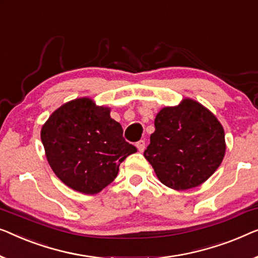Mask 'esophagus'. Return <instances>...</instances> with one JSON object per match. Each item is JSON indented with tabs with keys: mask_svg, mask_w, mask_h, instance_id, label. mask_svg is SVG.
<instances>
[{
	"mask_svg": "<svg viewBox=\"0 0 258 258\" xmlns=\"http://www.w3.org/2000/svg\"><path fill=\"white\" fill-rule=\"evenodd\" d=\"M136 148H137V150L140 151V152H143L144 149H145V142L143 140L138 141L137 143H136Z\"/></svg>",
	"mask_w": 258,
	"mask_h": 258,
	"instance_id": "34e87169",
	"label": "esophagus"
}]
</instances>
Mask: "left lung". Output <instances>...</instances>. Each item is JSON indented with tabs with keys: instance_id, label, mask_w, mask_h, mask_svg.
I'll use <instances>...</instances> for the list:
<instances>
[{
	"instance_id": "obj_1",
	"label": "left lung",
	"mask_w": 258,
	"mask_h": 258,
	"mask_svg": "<svg viewBox=\"0 0 258 258\" xmlns=\"http://www.w3.org/2000/svg\"><path fill=\"white\" fill-rule=\"evenodd\" d=\"M155 128L144 157L167 187H197L222 163L225 130L215 115L196 100L186 98L178 106L162 108Z\"/></svg>"
}]
</instances>
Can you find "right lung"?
Instances as JSON below:
<instances>
[{"instance_id": "add662e5", "label": "right lung", "mask_w": 258, "mask_h": 258, "mask_svg": "<svg viewBox=\"0 0 258 258\" xmlns=\"http://www.w3.org/2000/svg\"><path fill=\"white\" fill-rule=\"evenodd\" d=\"M110 108L78 98L55 109L40 138L51 169L66 186L96 194L116 178L120 164L137 149L123 138Z\"/></svg>"}]
</instances>
